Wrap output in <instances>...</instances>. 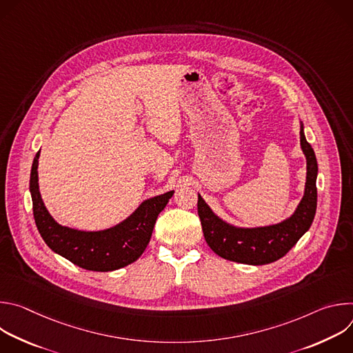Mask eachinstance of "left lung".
Masks as SVG:
<instances>
[{
    "mask_svg": "<svg viewBox=\"0 0 353 353\" xmlns=\"http://www.w3.org/2000/svg\"><path fill=\"white\" fill-rule=\"evenodd\" d=\"M300 148L306 157V184L300 203L290 216L267 226L243 228L229 223L216 215L198 194V215L204 237L219 257L248 264L264 265L282 259L312 226L317 210L319 166L312 145L305 137L300 121Z\"/></svg>",
    "mask_w": 353,
    "mask_h": 353,
    "instance_id": "1",
    "label": "left lung"
}]
</instances>
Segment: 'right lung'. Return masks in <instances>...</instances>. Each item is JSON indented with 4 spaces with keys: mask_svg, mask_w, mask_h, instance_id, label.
<instances>
[{
    "mask_svg": "<svg viewBox=\"0 0 353 353\" xmlns=\"http://www.w3.org/2000/svg\"><path fill=\"white\" fill-rule=\"evenodd\" d=\"M39 157L30 170V195L37 230L54 253L72 264L97 272L116 271L137 261L145 251L158 215L165 210L174 191L148 198L120 223L103 230H79L60 225L47 211L39 190Z\"/></svg>",
    "mask_w": 353,
    "mask_h": 353,
    "instance_id": "right-lung-1",
    "label": "right lung"
}]
</instances>
